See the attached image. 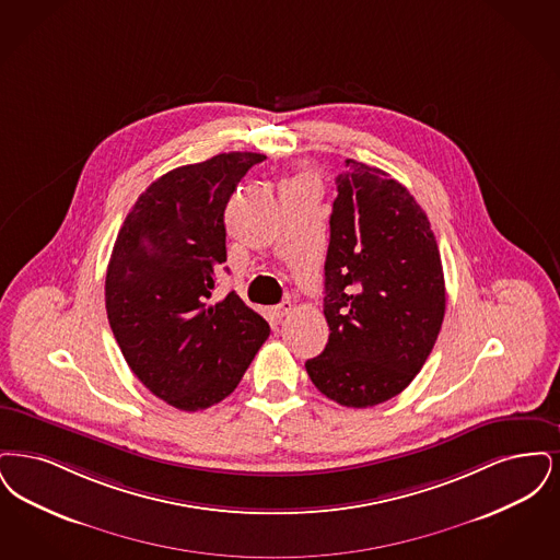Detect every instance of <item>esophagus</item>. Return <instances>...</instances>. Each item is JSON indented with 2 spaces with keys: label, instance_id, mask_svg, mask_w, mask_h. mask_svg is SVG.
<instances>
[{
  "label": "esophagus",
  "instance_id": "esophagus-1",
  "mask_svg": "<svg viewBox=\"0 0 560 560\" xmlns=\"http://www.w3.org/2000/svg\"><path fill=\"white\" fill-rule=\"evenodd\" d=\"M292 307H294V305H292L291 301H282L280 305L273 307V316L280 322V319H284L289 314H292Z\"/></svg>",
  "mask_w": 560,
  "mask_h": 560
}]
</instances>
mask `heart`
Returning a JSON list of instances; mask_svg holds the SVG:
<instances>
[{"mask_svg":"<svg viewBox=\"0 0 560 560\" xmlns=\"http://www.w3.org/2000/svg\"><path fill=\"white\" fill-rule=\"evenodd\" d=\"M294 182H307V177H296ZM294 182H292V184H294Z\"/></svg>","mask_w":560,"mask_h":560,"instance_id":"obj_1","label":"heart"}]
</instances>
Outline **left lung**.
Instances as JSON below:
<instances>
[{
	"instance_id": "obj_1",
	"label": "left lung",
	"mask_w": 560,
	"mask_h": 560,
	"mask_svg": "<svg viewBox=\"0 0 560 560\" xmlns=\"http://www.w3.org/2000/svg\"><path fill=\"white\" fill-rule=\"evenodd\" d=\"M324 264L326 349L312 383L347 408H372L413 381L438 341L445 282L427 213L389 173L347 159Z\"/></svg>"
}]
</instances>
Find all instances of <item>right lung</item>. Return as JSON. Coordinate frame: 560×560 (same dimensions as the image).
Returning a JSON list of instances; mask_svg holds the SVG:
<instances>
[{"label":"right lung","mask_w":560,"mask_h":560,"mask_svg":"<svg viewBox=\"0 0 560 560\" xmlns=\"http://www.w3.org/2000/svg\"><path fill=\"white\" fill-rule=\"evenodd\" d=\"M264 159L223 152L161 175L113 246L104 287L113 335L142 385L184 412L225 399L269 337L236 292L213 301L228 200Z\"/></svg>","instance_id":"obj_1"}]
</instances>
